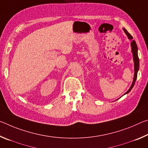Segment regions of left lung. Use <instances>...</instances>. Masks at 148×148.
<instances>
[{
	"mask_svg": "<svg viewBox=\"0 0 148 148\" xmlns=\"http://www.w3.org/2000/svg\"><path fill=\"white\" fill-rule=\"evenodd\" d=\"M123 30H124V31L125 32V34L127 35V36H128V38L130 40H131V39L133 38H132V36H131V35L128 32H127V31L126 29H123ZM131 47H132V55H133V60H134V79H133V82H132V84L131 85V87H130L129 89L126 92H125V94L128 93V92L132 89V87H133L134 85L135 84V82H136V77H137L138 71V69H139V58H138V47H137V45L136 44V42H135L134 40H132V42H131Z\"/></svg>",
	"mask_w": 148,
	"mask_h": 148,
	"instance_id": "left-lung-1",
	"label": "left lung"
}]
</instances>
